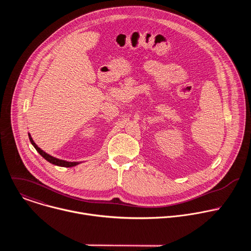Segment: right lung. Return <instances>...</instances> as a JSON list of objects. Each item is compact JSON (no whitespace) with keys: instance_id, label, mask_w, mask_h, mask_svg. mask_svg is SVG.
Returning a JSON list of instances; mask_svg holds the SVG:
<instances>
[{"instance_id":"obj_1","label":"right lung","mask_w":251,"mask_h":251,"mask_svg":"<svg viewBox=\"0 0 251 251\" xmlns=\"http://www.w3.org/2000/svg\"><path fill=\"white\" fill-rule=\"evenodd\" d=\"M28 138H29V141H30V143L32 144V146L35 148V150H37L48 162H50V163H51V164H53V165H56V166H60V167H74V166H76V165L79 164L78 162H66V161H64V160H59V159H56V158H54V157H52V156L47 154L46 152H44L41 148H39V147L37 146V144H35V143L33 142L31 136H30L29 134H28Z\"/></svg>"}]
</instances>
